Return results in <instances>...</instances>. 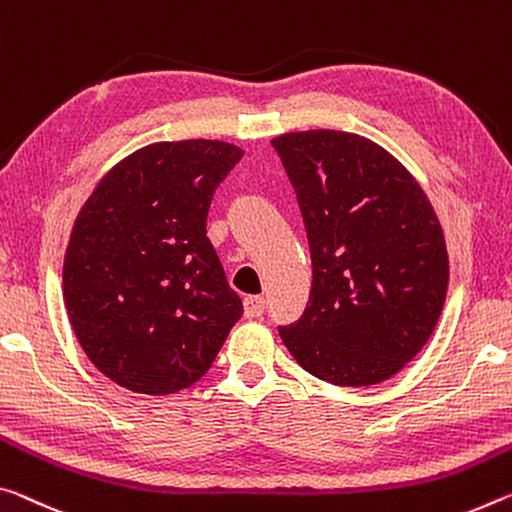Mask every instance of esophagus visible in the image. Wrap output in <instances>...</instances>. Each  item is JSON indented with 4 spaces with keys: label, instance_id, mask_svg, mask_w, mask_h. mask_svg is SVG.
Segmentation results:
<instances>
[{
    "label": "esophagus",
    "instance_id": "34e87169",
    "mask_svg": "<svg viewBox=\"0 0 512 512\" xmlns=\"http://www.w3.org/2000/svg\"><path fill=\"white\" fill-rule=\"evenodd\" d=\"M264 314V298L262 296H248L243 300V316L246 319H259Z\"/></svg>",
    "mask_w": 512,
    "mask_h": 512
}]
</instances>
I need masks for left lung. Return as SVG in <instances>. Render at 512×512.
I'll return each mask as SVG.
<instances>
[{"label":"left lung","instance_id":"1","mask_svg":"<svg viewBox=\"0 0 512 512\" xmlns=\"http://www.w3.org/2000/svg\"><path fill=\"white\" fill-rule=\"evenodd\" d=\"M271 145L294 186L312 257L303 316L280 326L296 362L339 387L383 383L440 319L449 257L426 193L358 134L291 132Z\"/></svg>","mask_w":512,"mask_h":512}]
</instances>
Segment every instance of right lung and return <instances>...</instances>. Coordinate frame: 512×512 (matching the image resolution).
I'll return each instance as SVG.
<instances>
[{"label": "right lung", "mask_w": 512, "mask_h": 512, "mask_svg": "<svg viewBox=\"0 0 512 512\" xmlns=\"http://www.w3.org/2000/svg\"><path fill=\"white\" fill-rule=\"evenodd\" d=\"M241 157L223 141L152 143L113 166L81 207L63 298L88 360L120 387H191L241 319L207 237L214 191Z\"/></svg>", "instance_id": "right-lung-1"}]
</instances>
